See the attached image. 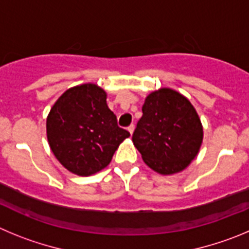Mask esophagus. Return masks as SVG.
<instances>
[{
	"label": "esophagus",
	"mask_w": 249,
	"mask_h": 249,
	"mask_svg": "<svg viewBox=\"0 0 249 249\" xmlns=\"http://www.w3.org/2000/svg\"><path fill=\"white\" fill-rule=\"evenodd\" d=\"M134 129H135V125H134V124H131V125H129V126H127V130H129L130 135L134 133Z\"/></svg>",
	"instance_id": "1"
}]
</instances>
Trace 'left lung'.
Returning <instances> with one entry per match:
<instances>
[{"instance_id": "left-lung-1", "label": "left lung", "mask_w": 249, "mask_h": 249, "mask_svg": "<svg viewBox=\"0 0 249 249\" xmlns=\"http://www.w3.org/2000/svg\"><path fill=\"white\" fill-rule=\"evenodd\" d=\"M202 125L191 103L163 88L145 99L133 141L147 166L162 175L182 171L196 158Z\"/></svg>"}]
</instances>
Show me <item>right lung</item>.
Here are the masks:
<instances>
[{
    "mask_svg": "<svg viewBox=\"0 0 249 249\" xmlns=\"http://www.w3.org/2000/svg\"><path fill=\"white\" fill-rule=\"evenodd\" d=\"M130 133L118 125L107 94L95 84L71 88L47 118V138L53 154L73 174L89 176L109 165Z\"/></svg>",
    "mask_w": 249,
    "mask_h": 249,
    "instance_id": "add662e5",
    "label": "right lung"
}]
</instances>
